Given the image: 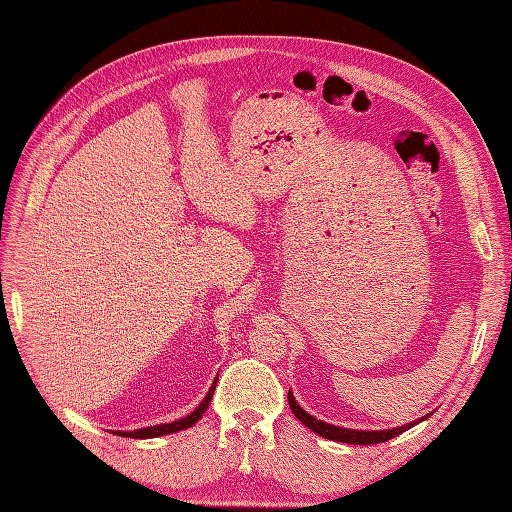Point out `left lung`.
I'll use <instances>...</instances> for the list:
<instances>
[{
  "label": "left lung",
  "instance_id": "1",
  "mask_svg": "<svg viewBox=\"0 0 512 512\" xmlns=\"http://www.w3.org/2000/svg\"><path fill=\"white\" fill-rule=\"evenodd\" d=\"M288 404H290L292 414L297 416L299 421H301L305 427H309L312 431H316L318 436L327 438V440H335V442L363 444V446H367V444H380V442L391 440V438L399 436V433H404V431H408L410 427H414L416 423L425 421V418L429 416V414H427L425 418H418V421H414V423H408V425H404V427H395V429L359 431V429H346V427H337V425H329V423H324V421H318V418H314L312 414H307V412L297 404V399H294L292 391H288Z\"/></svg>",
  "mask_w": 512,
  "mask_h": 512
}]
</instances>
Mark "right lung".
<instances>
[{
  "mask_svg": "<svg viewBox=\"0 0 512 512\" xmlns=\"http://www.w3.org/2000/svg\"><path fill=\"white\" fill-rule=\"evenodd\" d=\"M215 382H218V380H215ZM215 382H213V386L209 389L207 397L198 404V408H196L194 412H190L188 416L179 418V421L166 423V425H156V427H143V429H134V431H113V433H117V436H123V438L143 440V438H158V436H166V433H175V431H181V429H188V427H192V425L198 421V418L205 414V410L209 408L213 391H215Z\"/></svg>",
  "mask_w": 512,
  "mask_h": 512,
  "instance_id": "add662e5",
  "label": "right lung"
}]
</instances>
